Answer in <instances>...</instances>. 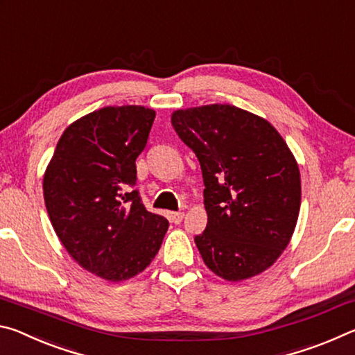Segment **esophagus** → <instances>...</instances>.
Wrapping results in <instances>:
<instances>
[{"mask_svg":"<svg viewBox=\"0 0 355 355\" xmlns=\"http://www.w3.org/2000/svg\"><path fill=\"white\" fill-rule=\"evenodd\" d=\"M183 218H184V213H182V211L169 213V219H171V222H173V224H180V222L183 220Z\"/></svg>","mask_w":355,"mask_h":355,"instance_id":"1","label":"esophagus"}]
</instances>
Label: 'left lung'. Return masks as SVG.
<instances>
[{"label":"left lung","instance_id":"left-lung-1","mask_svg":"<svg viewBox=\"0 0 355 355\" xmlns=\"http://www.w3.org/2000/svg\"><path fill=\"white\" fill-rule=\"evenodd\" d=\"M172 125L202 167L207 228L196 245L228 282L271 268L290 244L300 209L297 161L266 119L233 105L172 112Z\"/></svg>","mask_w":355,"mask_h":355}]
</instances>
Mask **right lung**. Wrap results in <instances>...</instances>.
Returning <instances> with one entry per match:
<instances>
[{"label": "right lung", "instance_id": "obj_1", "mask_svg": "<svg viewBox=\"0 0 355 355\" xmlns=\"http://www.w3.org/2000/svg\"><path fill=\"white\" fill-rule=\"evenodd\" d=\"M155 111L106 106L70 123L44 175L51 225L69 255L110 282L135 277L158 254L169 222L142 205L136 158Z\"/></svg>", "mask_w": 355, "mask_h": 355}]
</instances>
